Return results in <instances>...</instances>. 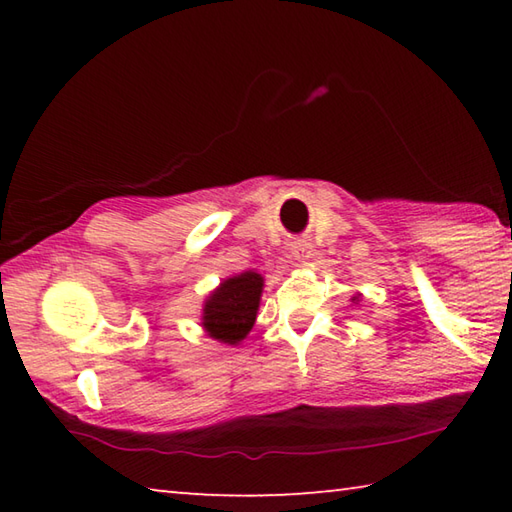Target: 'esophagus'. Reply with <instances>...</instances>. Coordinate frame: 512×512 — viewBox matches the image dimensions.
<instances>
[{
	"mask_svg": "<svg viewBox=\"0 0 512 512\" xmlns=\"http://www.w3.org/2000/svg\"><path fill=\"white\" fill-rule=\"evenodd\" d=\"M291 257L296 259V262H309L311 246L305 244V241H296V244L291 246Z\"/></svg>",
	"mask_w": 512,
	"mask_h": 512,
	"instance_id": "obj_1",
	"label": "esophagus"
}]
</instances>
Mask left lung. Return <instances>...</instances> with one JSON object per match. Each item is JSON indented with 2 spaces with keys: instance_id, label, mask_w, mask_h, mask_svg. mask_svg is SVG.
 Masks as SVG:
<instances>
[{
  "instance_id": "left-lung-1",
  "label": "left lung",
  "mask_w": 512,
  "mask_h": 512,
  "mask_svg": "<svg viewBox=\"0 0 512 512\" xmlns=\"http://www.w3.org/2000/svg\"><path fill=\"white\" fill-rule=\"evenodd\" d=\"M352 300H354V298H352Z\"/></svg>"
}]
</instances>
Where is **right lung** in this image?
<instances>
[{"mask_svg": "<svg viewBox=\"0 0 512 512\" xmlns=\"http://www.w3.org/2000/svg\"><path fill=\"white\" fill-rule=\"evenodd\" d=\"M264 277L246 271L223 280L203 305V329L219 343L237 345L255 325Z\"/></svg>", "mask_w": 512, "mask_h": 512, "instance_id": "1", "label": "right lung"}]
</instances>
